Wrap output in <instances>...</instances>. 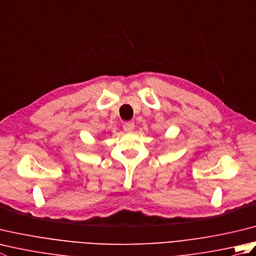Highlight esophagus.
Segmentation results:
<instances>
[{"instance_id":"obj_1","label":"esophagus","mask_w":256,"mask_h":256,"mask_svg":"<svg viewBox=\"0 0 256 256\" xmlns=\"http://www.w3.org/2000/svg\"><path fill=\"white\" fill-rule=\"evenodd\" d=\"M123 130L125 132H132L134 130V123L131 122V121L124 122L123 123Z\"/></svg>"}]
</instances>
